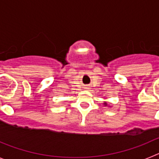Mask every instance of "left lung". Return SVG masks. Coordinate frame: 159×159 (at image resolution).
<instances>
[{
    "mask_svg": "<svg viewBox=\"0 0 159 159\" xmlns=\"http://www.w3.org/2000/svg\"><path fill=\"white\" fill-rule=\"evenodd\" d=\"M104 104H105V105H107V102H104Z\"/></svg>",
    "mask_w": 159,
    "mask_h": 159,
    "instance_id": "left-lung-1",
    "label": "left lung"
}]
</instances>
